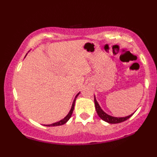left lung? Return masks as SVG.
Here are the masks:
<instances>
[{"instance_id":"1","label":"left lung","mask_w":157,"mask_h":157,"mask_svg":"<svg viewBox=\"0 0 157 157\" xmlns=\"http://www.w3.org/2000/svg\"><path fill=\"white\" fill-rule=\"evenodd\" d=\"M94 103H95L96 110H97V113L98 116H99V118H101V119H102L103 121H105L109 123V124H118V123L125 121L129 119L130 117L134 114V113H132V114L126 117H114L112 116H109V115L107 114V113L101 108L99 103L97 102V99H96L95 96H94Z\"/></svg>"}]
</instances>
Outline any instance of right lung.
<instances>
[{
    "instance_id": "add662e5",
    "label": "right lung",
    "mask_w": 157,
    "mask_h": 157,
    "mask_svg": "<svg viewBox=\"0 0 157 157\" xmlns=\"http://www.w3.org/2000/svg\"><path fill=\"white\" fill-rule=\"evenodd\" d=\"M27 54H28V53H27ZM27 54H26V56H27ZM80 93H78V94H77L76 96H75V99H74V101H73L72 105H71V107L70 110H69V113H68V114L67 115V116H66L65 118H63V119L60 120V121H58V122L53 123V124H48V125H44V126H57L63 125V124H66V123H67V122L69 120V118H71V115H72V113H73V110H74V107H75V101H76V99H77V96H78L79 94H80Z\"/></svg>"
}]
</instances>
